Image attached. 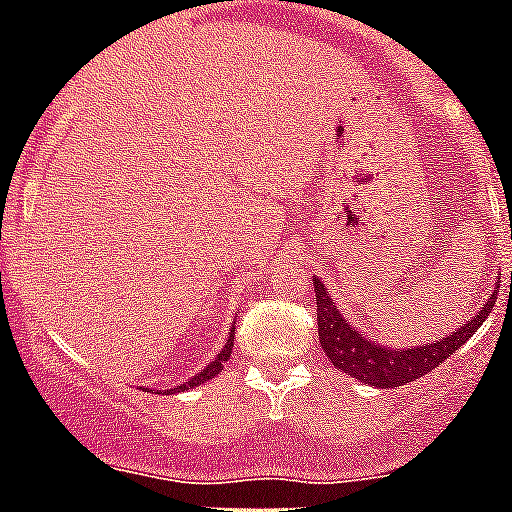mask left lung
<instances>
[{
    "instance_id": "left-lung-1",
    "label": "left lung",
    "mask_w": 512,
    "mask_h": 512,
    "mask_svg": "<svg viewBox=\"0 0 512 512\" xmlns=\"http://www.w3.org/2000/svg\"><path fill=\"white\" fill-rule=\"evenodd\" d=\"M312 283H315L317 296V330H320V343L322 351L328 354V362L341 372H349L356 380H362L364 385H372V388H398V385L419 380L422 375L432 372L437 364L445 362L450 354H455L468 338L474 336L476 330L482 328V322L495 307L497 289H500V281H497L495 291L489 294L482 307L476 309V315L466 320V325L453 330L450 336L437 338V341L424 343V346L390 349V346L369 341L364 333H359L354 325L346 322V317L330 299L320 278L312 276Z\"/></svg>"
}]
</instances>
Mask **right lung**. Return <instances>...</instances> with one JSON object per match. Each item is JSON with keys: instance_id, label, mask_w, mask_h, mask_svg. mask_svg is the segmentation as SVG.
Masks as SVG:
<instances>
[{"instance_id": "right-lung-1", "label": "right lung", "mask_w": 512, "mask_h": 512, "mask_svg": "<svg viewBox=\"0 0 512 512\" xmlns=\"http://www.w3.org/2000/svg\"><path fill=\"white\" fill-rule=\"evenodd\" d=\"M231 349H234V325H231V336L226 338V346H223V349H221V354H218L216 359H213V362L208 364V367L200 369V372H197L195 377H190V380L184 382V385H176V388L166 390V393H184V390H192V388H197V385H203V382L213 380V377H216L218 372H221V369H223V364L229 362Z\"/></svg>"}]
</instances>
